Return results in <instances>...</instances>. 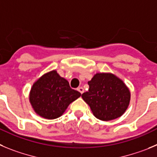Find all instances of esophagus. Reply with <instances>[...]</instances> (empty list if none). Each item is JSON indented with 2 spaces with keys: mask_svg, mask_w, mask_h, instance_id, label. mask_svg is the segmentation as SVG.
<instances>
[{
  "mask_svg": "<svg viewBox=\"0 0 157 157\" xmlns=\"http://www.w3.org/2000/svg\"><path fill=\"white\" fill-rule=\"evenodd\" d=\"M77 91H78L80 93V94H83V93H84V89L82 87H79L78 88H77Z\"/></svg>",
  "mask_w": 157,
  "mask_h": 157,
  "instance_id": "obj_1",
  "label": "esophagus"
}]
</instances>
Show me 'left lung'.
Listing matches in <instances>:
<instances>
[{"mask_svg": "<svg viewBox=\"0 0 157 157\" xmlns=\"http://www.w3.org/2000/svg\"><path fill=\"white\" fill-rule=\"evenodd\" d=\"M88 91L82 94L94 117L108 121L124 113L130 102L129 89L112 73H96L88 81Z\"/></svg>", "mask_w": 157, "mask_h": 157, "instance_id": "8db88e82", "label": "left lung"}]
</instances>
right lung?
Listing matches in <instances>:
<instances>
[{
  "instance_id": "add662e5",
  "label": "right lung",
  "mask_w": 157,
  "mask_h": 157,
  "mask_svg": "<svg viewBox=\"0 0 157 157\" xmlns=\"http://www.w3.org/2000/svg\"><path fill=\"white\" fill-rule=\"evenodd\" d=\"M80 95L79 91L70 87L66 79L53 70L35 82L31 88L29 101L38 115L52 120L63 115L70 103Z\"/></svg>"
}]
</instances>
